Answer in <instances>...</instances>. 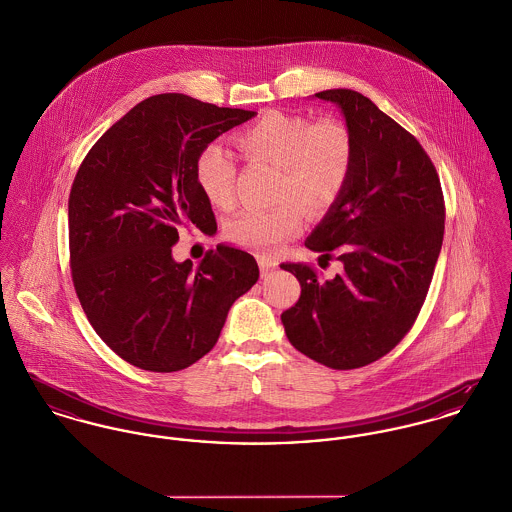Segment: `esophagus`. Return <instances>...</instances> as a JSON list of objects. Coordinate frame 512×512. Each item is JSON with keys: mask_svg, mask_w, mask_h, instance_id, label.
Instances as JSON below:
<instances>
[{"mask_svg": "<svg viewBox=\"0 0 512 512\" xmlns=\"http://www.w3.org/2000/svg\"><path fill=\"white\" fill-rule=\"evenodd\" d=\"M257 261H259V269H261V275H263V277H269V275L277 269V261H275V259H269V257H265V255H259Z\"/></svg>", "mask_w": 512, "mask_h": 512, "instance_id": "1", "label": "esophagus"}]
</instances>
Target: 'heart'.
I'll list each match as a JSON object with an SVG mask.
<instances>
[{
	"instance_id": "heart-1",
	"label": "heart",
	"mask_w": 512,
	"mask_h": 512,
	"mask_svg": "<svg viewBox=\"0 0 512 512\" xmlns=\"http://www.w3.org/2000/svg\"><path fill=\"white\" fill-rule=\"evenodd\" d=\"M235 141L245 157L281 169L283 202L271 210H245L226 229L231 243L253 251H269L296 235L304 226V205L312 214L332 210L353 172V133L332 115L312 121L308 115L273 110L241 129ZM235 180V161L222 145L212 143L200 151L196 182L220 210L235 206Z\"/></svg>"
}]
</instances>
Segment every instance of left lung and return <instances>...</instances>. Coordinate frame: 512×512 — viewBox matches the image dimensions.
I'll use <instances>...</instances> for the list:
<instances>
[{
    "mask_svg": "<svg viewBox=\"0 0 512 512\" xmlns=\"http://www.w3.org/2000/svg\"><path fill=\"white\" fill-rule=\"evenodd\" d=\"M355 139L345 192L306 247L336 257L343 273L322 281L306 263H283L300 283L284 310L288 341L338 371L365 367L395 349L414 326L444 241L440 176L418 139L353 90H324Z\"/></svg>",
    "mask_w": 512,
    "mask_h": 512,
    "instance_id": "8db88e82",
    "label": "left lung"
}]
</instances>
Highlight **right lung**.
I'll return each instance as SVG.
<instances>
[{
  "label": "right lung",
  "instance_id": "add662e5",
  "mask_svg": "<svg viewBox=\"0 0 512 512\" xmlns=\"http://www.w3.org/2000/svg\"><path fill=\"white\" fill-rule=\"evenodd\" d=\"M255 112L184 94L139 102L94 143L68 198L70 273L96 334L123 361L172 373L220 338L231 304L259 279L247 251L218 245L198 267L176 263L178 228H212L196 159Z\"/></svg>",
  "mask_w": 512,
  "mask_h": 512
}]
</instances>
